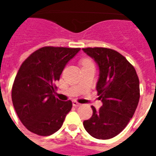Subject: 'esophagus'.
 Here are the masks:
<instances>
[{
	"label": "esophagus",
	"instance_id": "1",
	"mask_svg": "<svg viewBox=\"0 0 156 156\" xmlns=\"http://www.w3.org/2000/svg\"><path fill=\"white\" fill-rule=\"evenodd\" d=\"M73 106H75V107H78V106H80L81 104H79V103L77 102V101H75V100H73Z\"/></svg>",
	"mask_w": 156,
	"mask_h": 156
}]
</instances>
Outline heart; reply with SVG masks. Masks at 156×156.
<instances>
[{"label": "heart", "instance_id": "b5f03b06", "mask_svg": "<svg viewBox=\"0 0 156 156\" xmlns=\"http://www.w3.org/2000/svg\"><path fill=\"white\" fill-rule=\"evenodd\" d=\"M90 61H89V60H87V59H86V60H83V64H87V63H90Z\"/></svg>", "mask_w": 156, "mask_h": 156}]
</instances>
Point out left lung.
<instances>
[{
	"instance_id": "1",
	"label": "left lung",
	"mask_w": 156,
	"mask_h": 156,
	"mask_svg": "<svg viewBox=\"0 0 156 156\" xmlns=\"http://www.w3.org/2000/svg\"><path fill=\"white\" fill-rule=\"evenodd\" d=\"M83 52L94 59L100 75L96 90L103 103L83 121L90 135L97 139H109L126 128L135 112L140 97L139 80L135 69L125 56L106 48H87Z\"/></svg>"
}]
</instances>
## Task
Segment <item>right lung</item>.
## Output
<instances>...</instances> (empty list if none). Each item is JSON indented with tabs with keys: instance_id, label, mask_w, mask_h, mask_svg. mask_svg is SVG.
Returning a JSON list of instances; mask_svg holds the SVG:
<instances>
[{
	"instance_id": "obj_1",
	"label": "right lung",
	"mask_w": 156,
	"mask_h": 156,
	"mask_svg": "<svg viewBox=\"0 0 156 156\" xmlns=\"http://www.w3.org/2000/svg\"><path fill=\"white\" fill-rule=\"evenodd\" d=\"M80 48L43 47L23 61L12 87V101L18 118L30 132L51 135L60 129L72 102L55 97L54 83Z\"/></svg>"
}]
</instances>
